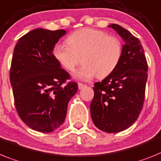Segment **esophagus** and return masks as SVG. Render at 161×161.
Here are the masks:
<instances>
[{
    "label": "esophagus",
    "mask_w": 161,
    "mask_h": 161,
    "mask_svg": "<svg viewBox=\"0 0 161 161\" xmlns=\"http://www.w3.org/2000/svg\"><path fill=\"white\" fill-rule=\"evenodd\" d=\"M78 89H83V87H86V85L83 84V83H78Z\"/></svg>",
    "instance_id": "esophagus-1"
}]
</instances>
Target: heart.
<instances>
[{
	"mask_svg": "<svg viewBox=\"0 0 161 161\" xmlns=\"http://www.w3.org/2000/svg\"><path fill=\"white\" fill-rule=\"evenodd\" d=\"M66 43L67 46L56 44L54 47V58L69 72H73L82 60L83 65L75 75L83 79L96 75L99 78L109 76L122 59L120 39L99 29L84 28L74 31L66 38Z\"/></svg>",
	"mask_w": 161,
	"mask_h": 161,
	"instance_id": "heart-1",
	"label": "heart"
}]
</instances>
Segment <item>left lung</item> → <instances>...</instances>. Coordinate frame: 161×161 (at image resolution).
I'll return each instance as SVG.
<instances>
[{
	"mask_svg": "<svg viewBox=\"0 0 161 161\" xmlns=\"http://www.w3.org/2000/svg\"><path fill=\"white\" fill-rule=\"evenodd\" d=\"M109 27L124 39L123 56L114 72L94 84L90 110L97 128L114 133L129 128L138 118L145 101L148 65L137 37L118 24Z\"/></svg>",
	"mask_w": 161,
	"mask_h": 161,
	"instance_id": "1",
	"label": "left lung"
}]
</instances>
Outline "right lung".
<instances>
[{
  "label": "right lung",
  "instance_id": "obj_1",
  "mask_svg": "<svg viewBox=\"0 0 161 161\" xmlns=\"http://www.w3.org/2000/svg\"><path fill=\"white\" fill-rule=\"evenodd\" d=\"M65 32L34 29L20 37L14 49L9 80L14 106L23 122L41 133H51L64 123L69 101L78 91L52 54Z\"/></svg>",
  "mask_w": 161,
  "mask_h": 161
}]
</instances>
